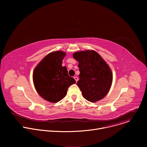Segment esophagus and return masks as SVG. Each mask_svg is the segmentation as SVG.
<instances>
[{"label": "esophagus", "instance_id": "esophagus-1", "mask_svg": "<svg viewBox=\"0 0 147 147\" xmlns=\"http://www.w3.org/2000/svg\"><path fill=\"white\" fill-rule=\"evenodd\" d=\"M74 78L75 79V80H76V82H77L78 81V78L77 77H76H76H74Z\"/></svg>", "mask_w": 147, "mask_h": 147}]
</instances>
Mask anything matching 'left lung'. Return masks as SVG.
<instances>
[{"label": "left lung", "instance_id": "1", "mask_svg": "<svg viewBox=\"0 0 147 147\" xmlns=\"http://www.w3.org/2000/svg\"><path fill=\"white\" fill-rule=\"evenodd\" d=\"M73 57L78 61L80 72L77 85L87 100L95 102L105 96L112 83V71L95 51L76 52Z\"/></svg>", "mask_w": 147, "mask_h": 147}]
</instances>
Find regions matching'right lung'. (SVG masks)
Listing matches in <instances>:
<instances>
[{
    "label": "right lung",
    "instance_id": "right-lung-1",
    "mask_svg": "<svg viewBox=\"0 0 147 147\" xmlns=\"http://www.w3.org/2000/svg\"><path fill=\"white\" fill-rule=\"evenodd\" d=\"M66 55L63 51L48 54L35 68L33 81L39 95L50 102H57L63 98L68 88L76 83L68 74L66 67H63L62 60Z\"/></svg>",
    "mask_w": 147,
    "mask_h": 147
}]
</instances>
